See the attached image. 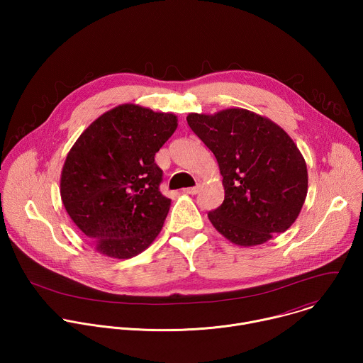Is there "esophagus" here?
Returning <instances> with one entry per match:
<instances>
[{
	"label": "esophagus",
	"instance_id": "1",
	"mask_svg": "<svg viewBox=\"0 0 363 363\" xmlns=\"http://www.w3.org/2000/svg\"><path fill=\"white\" fill-rule=\"evenodd\" d=\"M198 189H199V186L196 185V186H192V188H185L184 192H185V194H189V195H195V194L198 192Z\"/></svg>",
	"mask_w": 363,
	"mask_h": 363
}]
</instances>
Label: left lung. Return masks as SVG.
<instances>
[{"mask_svg":"<svg viewBox=\"0 0 363 363\" xmlns=\"http://www.w3.org/2000/svg\"><path fill=\"white\" fill-rule=\"evenodd\" d=\"M186 122L218 162L224 202L208 213L237 245L263 244L297 220L307 195V167L293 139L247 109L189 113Z\"/></svg>","mask_w":363,"mask_h":363,"instance_id":"1","label":"left lung"}]
</instances>
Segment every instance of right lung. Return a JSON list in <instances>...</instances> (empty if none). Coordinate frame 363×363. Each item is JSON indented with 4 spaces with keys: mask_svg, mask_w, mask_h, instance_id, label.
<instances>
[{
    "mask_svg": "<svg viewBox=\"0 0 363 363\" xmlns=\"http://www.w3.org/2000/svg\"><path fill=\"white\" fill-rule=\"evenodd\" d=\"M177 126L174 113L126 103L99 116L72 146L62 169V201L100 254L125 260L161 233L171 199L160 191L162 169L155 153Z\"/></svg>",
    "mask_w": 363,
    "mask_h": 363,
    "instance_id": "right-lung-1",
    "label": "right lung"
}]
</instances>
